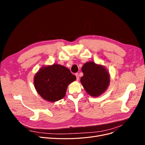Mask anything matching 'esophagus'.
<instances>
[{"label":"esophagus","mask_w":145,"mask_h":145,"mask_svg":"<svg viewBox=\"0 0 145 145\" xmlns=\"http://www.w3.org/2000/svg\"><path fill=\"white\" fill-rule=\"evenodd\" d=\"M75 76H76V80H79V74H78V73H76V74H75Z\"/></svg>","instance_id":"esophagus-1"}]
</instances>
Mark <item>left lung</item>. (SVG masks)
Wrapping results in <instances>:
<instances>
[{
  "label": "left lung",
  "mask_w": 145,
  "mask_h": 145,
  "mask_svg": "<svg viewBox=\"0 0 145 145\" xmlns=\"http://www.w3.org/2000/svg\"><path fill=\"white\" fill-rule=\"evenodd\" d=\"M83 76L80 82L86 92L92 97H99L110 84V74L106 68L94 62H88L82 67Z\"/></svg>",
  "instance_id": "1"
}]
</instances>
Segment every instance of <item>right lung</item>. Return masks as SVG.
<instances>
[{"label":"right lung","mask_w":145,"mask_h":145,"mask_svg":"<svg viewBox=\"0 0 145 145\" xmlns=\"http://www.w3.org/2000/svg\"><path fill=\"white\" fill-rule=\"evenodd\" d=\"M76 79L70 70L57 63L43 66L35 74V89L44 100L55 102L63 99L68 85Z\"/></svg>","instance_id":"1"}]
</instances>
